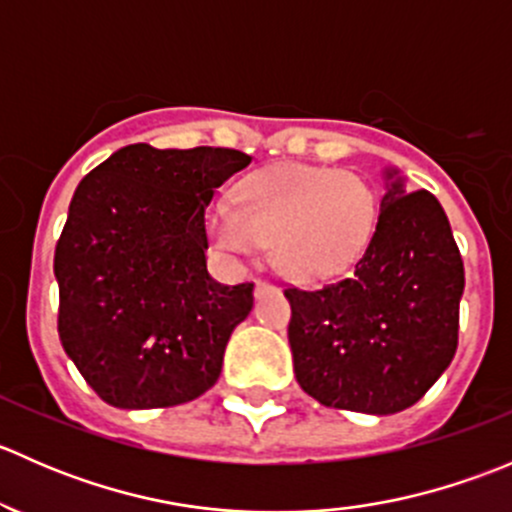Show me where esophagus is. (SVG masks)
Listing matches in <instances>:
<instances>
[{
	"instance_id": "obj_1",
	"label": "esophagus",
	"mask_w": 512,
	"mask_h": 512,
	"mask_svg": "<svg viewBox=\"0 0 512 512\" xmlns=\"http://www.w3.org/2000/svg\"><path fill=\"white\" fill-rule=\"evenodd\" d=\"M272 287H275V285H272V282H265V280H262V282H257V294L267 292V289H272Z\"/></svg>"
}]
</instances>
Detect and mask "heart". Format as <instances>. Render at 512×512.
I'll use <instances>...</instances> for the list:
<instances>
[{
  "instance_id": "heart-1",
  "label": "heart",
  "mask_w": 512,
  "mask_h": 512,
  "mask_svg": "<svg viewBox=\"0 0 512 512\" xmlns=\"http://www.w3.org/2000/svg\"><path fill=\"white\" fill-rule=\"evenodd\" d=\"M379 195L366 178L327 165L277 163L247 175L237 200L208 208V235L232 257L272 242L275 262L294 280H324L352 267L374 237Z\"/></svg>"
}]
</instances>
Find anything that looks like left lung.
I'll return each mask as SVG.
<instances>
[{"instance_id": "1", "label": "left lung", "mask_w": 512, "mask_h": 512, "mask_svg": "<svg viewBox=\"0 0 512 512\" xmlns=\"http://www.w3.org/2000/svg\"><path fill=\"white\" fill-rule=\"evenodd\" d=\"M374 237L352 275L287 287L299 386L319 404L361 414L414 406L458 347L463 260L436 195L389 170Z\"/></svg>"}]
</instances>
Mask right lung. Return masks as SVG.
Masks as SVG:
<instances>
[{"label":"right lung","mask_w":512,"mask_h":512,"mask_svg":"<svg viewBox=\"0 0 512 512\" xmlns=\"http://www.w3.org/2000/svg\"><path fill=\"white\" fill-rule=\"evenodd\" d=\"M250 160L232 148L133 143L76 188L54 252L59 339L106 404L168 409L218 381L255 282L208 275L205 208Z\"/></svg>","instance_id":"obj_1"}]
</instances>
